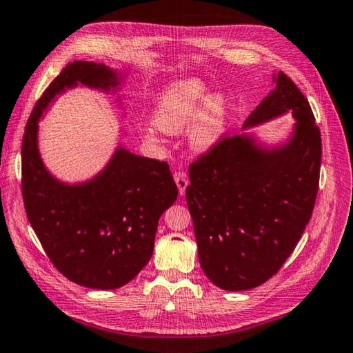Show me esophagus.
Masks as SVG:
<instances>
[{"label": "esophagus", "mask_w": 353, "mask_h": 353, "mask_svg": "<svg viewBox=\"0 0 353 353\" xmlns=\"http://www.w3.org/2000/svg\"><path fill=\"white\" fill-rule=\"evenodd\" d=\"M174 182H176L177 188H179V194H181V196H183L185 191H186V186L190 185V181H188V176H186V172L176 171L174 172Z\"/></svg>", "instance_id": "esophagus-1"}]
</instances>
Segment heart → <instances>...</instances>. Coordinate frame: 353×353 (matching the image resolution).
I'll return each mask as SVG.
<instances>
[{"label":"heart","mask_w":353,"mask_h":353,"mask_svg":"<svg viewBox=\"0 0 353 353\" xmlns=\"http://www.w3.org/2000/svg\"><path fill=\"white\" fill-rule=\"evenodd\" d=\"M229 103L220 92L208 94V86L199 79L176 80L157 97L153 110V124L171 134L190 129V144L199 153L219 144L226 130ZM144 138L159 139L153 127L144 129Z\"/></svg>","instance_id":"b5f03b06"}]
</instances>
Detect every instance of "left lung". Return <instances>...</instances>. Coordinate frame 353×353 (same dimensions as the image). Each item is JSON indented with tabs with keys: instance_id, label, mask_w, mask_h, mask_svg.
Returning <instances> with one entry per match:
<instances>
[{
	"instance_id": "1",
	"label": "left lung",
	"mask_w": 353,
	"mask_h": 353,
	"mask_svg": "<svg viewBox=\"0 0 353 353\" xmlns=\"http://www.w3.org/2000/svg\"><path fill=\"white\" fill-rule=\"evenodd\" d=\"M243 130L291 112L288 139L262 145L244 132L190 165L186 203L208 279L226 291L256 288L279 272L308 224L319 191L321 138L305 95L279 71Z\"/></svg>"
}]
</instances>
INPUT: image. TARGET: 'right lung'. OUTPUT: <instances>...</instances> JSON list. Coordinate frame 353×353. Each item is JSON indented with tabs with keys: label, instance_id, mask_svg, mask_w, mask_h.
<instances>
[{
	"label": "right lung",
	"instance_id": "add662e5",
	"mask_svg": "<svg viewBox=\"0 0 353 353\" xmlns=\"http://www.w3.org/2000/svg\"><path fill=\"white\" fill-rule=\"evenodd\" d=\"M123 74L95 62L68 63L36 103L22 139V197L34 234L66 279L94 290L129 283L153 254L161 215L177 199L167 162L119 144L99 174L80 183L59 181L37 145L39 119L57 95L79 85L119 91Z\"/></svg>",
	"mask_w": 353,
	"mask_h": 353
}]
</instances>
